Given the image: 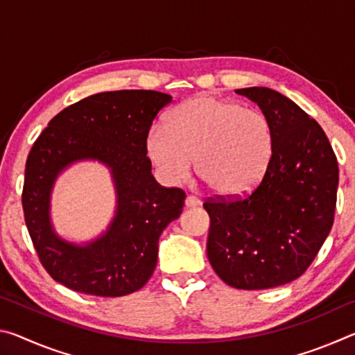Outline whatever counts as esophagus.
I'll return each instance as SVG.
<instances>
[{
  "mask_svg": "<svg viewBox=\"0 0 355 355\" xmlns=\"http://www.w3.org/2000/svg\"><path fill=\"white\" fill-rule=\"evenodd\" d=\"M184 205L188 207V208L199 207L200 205V199H199V197H196V196H188V197H186V200H184Z\"/></svg>",
  "mask_w": 355,
  "mask_h": 355,
  "instance_id": "esophagus-1",
  "label": "esophagus"
}]
</instances>
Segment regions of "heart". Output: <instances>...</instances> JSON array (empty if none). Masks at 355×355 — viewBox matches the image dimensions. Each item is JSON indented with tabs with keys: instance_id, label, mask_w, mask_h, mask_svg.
<instances>
[{
	"instance_id": "b5f03b06",
	"label": "heart",
	"mask_w": 355,
	"mask_h": 355,
	"mask_svg": "<svg viewBox=\"0 0 355 355\" xmlns=\"http://www.w3.org/2000/svg\"><path fill=\"white\" fill-rule=\"evenodd\" d=\"M271 123L263 112L213 95L191 98L173 110L166 127L147 137L148 156L169 182L196 173L224 197L245 194L260 182L272 156Z\"/></svg>"
}]
</instances>
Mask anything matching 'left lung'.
<instances>
[{"label":"left lung","mask_w":355,"mask_h":355,"mask_svg":"<svg viewBox=\"0 0 355 355\" xmlns=\"http://www.w3.org/2000/svg\"><path fill=\"white\" fill-rule=\"evenodd\" d=\"M271 123L269 166L244 196L209 197L208 260L227 285L266 290L300 277L334 224L338 163L320 123L268 87L238 89Z\"/></svg>","instance_id":"obj_1"}]
</instances>
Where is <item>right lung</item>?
Wrapping results in <instances>:
<instances>
[{"label":"right lung","mask_w":355,"mask_h":355,"mask_svg":"<svg viewBox=\"0 0 355 355\" xmlns=\"http://www.w3.org/2000/svg\"><path fill=\"white\" fill-rule=\"evenodd\" d=\"M172 97L156 91H114L83 98L53 117L26 159L23 213L42 266L70 290L119 297L147 284L158 260V239L184 205V191L155 182L147 156L153 119ZM97 159L112 169L118 209L108 230L86 246L52 230L54 180L75 160Z\"/></svg>","instance_id":"1"}]
</instances>
